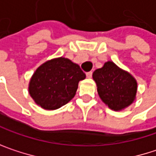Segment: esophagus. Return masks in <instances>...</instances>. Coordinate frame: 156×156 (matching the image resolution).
Instances as JSON below:
<instances>
[{
  "label": "esophagus",
  "mask_w": 156,
  "mask_h": 156,
  "mask_svg": "<svg viewBox=\"0 0 156 156\" xmlns=\"http://www.w3.org/2000/svg\"><path fill=\"white\" fill-rule=\"evenodd\" d=\"M86 75H87V78H91V77H92V71L87 72V73H86Z\"/></svg>",
  "instance_id": "esophagus-1"
}]
</instances>
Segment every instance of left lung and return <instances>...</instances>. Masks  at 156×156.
Returning a JSON list of instances; mask_svg holds the SVG:
<instances>
[{"label":"left lung","mask_w":156,"mask_h":156,"mask_svg":"<svg viewBox=\"0 0 156 156\" xmlns=\"http://www.w3.org/2000/svg\"><path fill=\"white\" fill-rule=\"evenodd\" d=\"M99 98L109 108L122 111L134 103L137 93V81L129 72L113 61L105 62L93 72Z\"/></svg>","instance_id":"1"}]
</instances>
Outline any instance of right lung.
I'll list each match as a JSON object with an SVG mask.
<instances>
[{"label": "right lung", "mask_w": 156, "mask_h": 156, "mask_svg": "<svg viewBox=\"0 0 156 156\" xmlns=\"http://www.w3.org/2000/svg\"><path fill=\"white\" fill-rule=\"evenodd\" d=\"M86 75L78 64L63 57L42 63L29 82V94L46 110H55L69 103L76 95L78 82Z\"/></svg>", "instance_id": "right-lung-1"}]
</instances>
